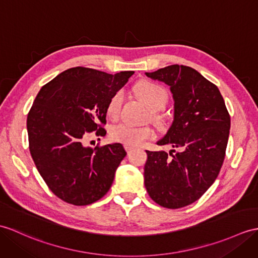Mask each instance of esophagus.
Wrapping results in <instances>:
<instances>
[{"instance_id": "1", "label": "esophagus", "mask_w": 258, "mask_h": 258, "mask_svg": "<svg viewBox=\"0 0 258 258\" xmlns=\"http://www.w3.org/2000/svg\"><path fill=\"white\" fill-rule=\"evenodd\" d=\"M124 147H125V151H126L127 153H131L132 151H133V148H134V147H132L130 145H125Z\"/></svg>"}]
</instances>
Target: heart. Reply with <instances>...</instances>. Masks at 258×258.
<instances>
[{
  "instance_id": "obj_1",
  "label": "heart",
  "mask_w": 258,
  "mask_h": 258,
  "mask_svg": "<svg viewBox=\"0 0 258 258\" xmlns=\"http://www.w3.org/2000/svg\"><path fill=\"white\" fill-rule=\"evenodd\" d=\"M136 94L151 111L161 110L168 101V93L166 89L152 81H142L135 87ZM123 92L117 91L112 95L106 106L107 115L112 118L118 116L123 102ZM154 132L148 126H134L127 123H118L110 128L112 141L122 143L124 145L140 146L144 142L152 139Z\"/></svg>"
}]
</instances>
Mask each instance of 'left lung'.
<instances>
[{
    "mask_svg": "<svg viewBox=\"0 0 258 258\" xmlns=\"http://www.w3.org/2000/svg\"><path fill=\"white\" fill-rule=\"evenodd\" d=\"M148 78L170 87L173 121L157 145L178 148L147 153L144 182L159 206H189L211 187L222 167L231 118L217 86L194 68L171 64Z\"/></svg>",
    "mask_w": 258,
    "mask_h": 258,
    "instance_id": "obj_1",
    "label": "left lung"
}]
</instances>
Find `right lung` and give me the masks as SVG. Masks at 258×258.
Returning <instances> with one entry per match:
<instances>
[{"label": "right lung", "mask_w": 258, "mask_h": 258, "mask_svg": "<svg viewBox=\"0 0 258 258\" xmlns=\"http://www.w3.org/2000/svg\"><path fill=\"white\" fill-rule=\"evenodd\" d=\"M134 71L110 75L76 67L40 89L27 116L29 151L48 187L74 206H88L110 190L126 152L122 144L85 145L86 137L106 123V106Z\"/></svg>", "instance_id": "obj_1"}]
</instances>
